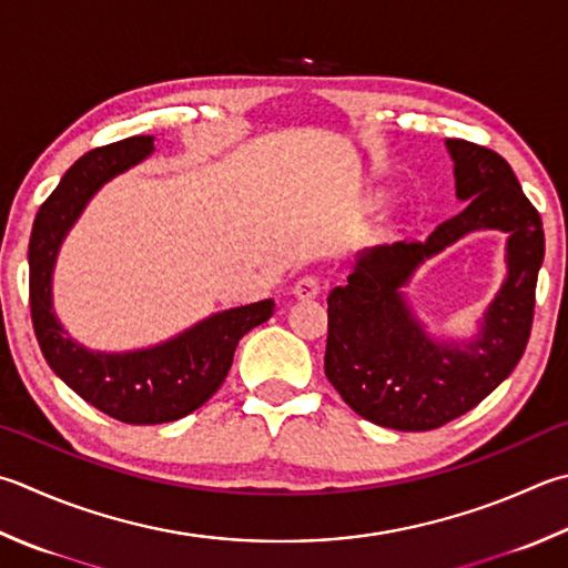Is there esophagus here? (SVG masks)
Instances as JSON below:
<instances>
[{
    "instance_id": "34e87169",
    "label": "esophagus",
    "mask_w": 568,
    "mask_h": 568,
    "mask_svg": "<svg viewBox=\"0 0 568 568\" xmlns=\"http://www.w3.org/2000/svg\"><path fill=\"white\" fill-rule=\"evenodd\" d=\"M318 292H321V282H318V276H314V274H306L294 284V296L296 298H316Z\"/></svg>"
}]
</instances>
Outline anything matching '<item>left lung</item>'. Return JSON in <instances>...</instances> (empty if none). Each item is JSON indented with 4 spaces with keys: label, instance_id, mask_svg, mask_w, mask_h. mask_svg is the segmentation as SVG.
Segmentation results:
<instances>
[{
    "label": "left lung",
    "instance_id": "obj_1",
    "mask_svg": "<svg viewBox=\"0 0 568 568\" xmlns=\"http://www.w3.org/2000/svg\"><path fill=\"white\" fill-rule=\"evenodd\" d=\"M447 151L467 207L425 242H395L361 256L348 282L328 294L326 378L361 417L405 433L465 415L515 371L531 334L544 262L541 217L507 160L459 138H447ZM475 229L510 232V276L473 345H433L397 288L423 258Z\"/></svg>",
    "mask_w": 568,
    "mask_h": 568
}]
</instances>
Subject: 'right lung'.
<instances>
[{"instance_id":"1","label":"right lung","mask_w":568,"mask_h":568,"mask_svg":"<svg viewBox=\"0 0 568 568\" xmlns=\"http://www.w3.org/2000/svg\"><path fill=\"white\" fill-rule=\"evenodd\" d=\"M151 151L153 135H133L79 158L41 202L29 240V306L41 353L85 403L131 425L173 423L197 410L227 378L240 338L274 312V298L230 308L163 346L133 353H91L67 336L51 312V270L63 234L105 180Z\"/></svg>"}]
</instances>
